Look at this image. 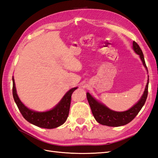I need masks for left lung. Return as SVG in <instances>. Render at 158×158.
<instances>
[{
  "label": "left lung",
  "mask_w": 158,
  "mask_h": 158,
  "mask_svg": "<svg viewBox=\"0 0 158 158\" xmlns=\"http://www.w3.org/2000/svg\"><path fill=\"white\" fill-rule=\"evenodd\" d=\"M133 49L137 54L140 56L144 66L146 69H147L142 50L138 43L135 41H133ZM148 85L149 81L147 83L145 92L139 101L132 108L123 112H117L109 109L102 104L98 102L88 92L87 98H88L89 105L95 119L102 125L111 127H118L130 123L138 115L142 107L145 105L147 95H148Z\"/></svg>",
  "instance_id": "8db88e82"
}]
</instances>
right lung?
<instances>
[{
	"mask_svg": "<svg viewBox=\"0 0 158 158\" xmlns=\"http://www.w3.org/2000/svg\"><path fill=\"white\" fill-rule=\"evenodd\" d=\"M12 80L13 98L23 118L28 122L40 127L52 129L62 125L66 122L69 113L72 94L77 88L70 89L53 109L46 112H36L28 109L21 102L16 93L13 77Z\"/></svg>",
	"mask_w": 158,
	"mask_h": 158,
	"instance_id": "obj_1",
	"label": "right lung"
}]
</instances>
